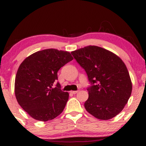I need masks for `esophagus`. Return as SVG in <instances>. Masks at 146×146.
<instances>
[{
	"label": "esophagus",
	"mask_w": 146,
	"mask_h": 146,
	"mask_svg": "<svg viewBox=\"0 0 146 146\" xmlns=\"http://www.w3.org/2000/svg\"><path fill=\"white\" fill-rule=\"evenodd\" d=\"M79 91H80V90H73V91H71L70 92L72 93V94H76V93H78Z\"/></svg>",
	"instance_id": "esophagus-1"
}]
</instances>
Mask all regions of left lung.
I'll return each mask as SVG.
<instances>
[{"mask_svg":"<svg viewBox=\"0 0 146 146\" xmlns=\"http://www.w3.org/2000/svg\"><path fill=\"white\" fill-rule=\"evenodd\" d=\"M87 73L91 86L85 102L87 112L100 120L113 118L122 111L132 92L129 74L116 54L97 46L71 52Z\"/></svg>","mask_w":146,"mask_h":146,"instance_id":"left-lung-1","label":"left lung"}]
</instances>
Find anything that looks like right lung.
<instances>
[{
	"instance_id": "right-lung-1",
	"label": "right lung",
	"mask_w": 146,
	"mask_h": 146,
	"mask_svg": "<svg viewBox=\"0 0 146 146\" xmlns=\"http://www.w3.org/2000/svg\"><path fill=\"white\" fill-rule=\"evenodd\" d=\"M73 59L68 52L50 48L35 52L24 60L17 72L15 94L20 106L35 120L46 121L59 116L68 100L57 83V72Z\"/></svg>"
}]
</instances>
